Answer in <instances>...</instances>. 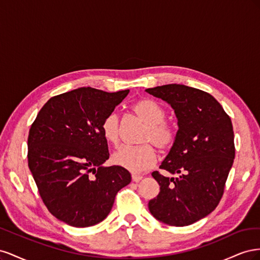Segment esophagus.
Instances as JSON below:
<instances>
[{
  "label": "esophagus",
  "instance_id": "1",
  "mask_svg": "<svg viewBox=\"0 0 260 260\" xmlns=\"http://www.w3.org/2000/svg\"><path fill=\"white\" fill-rule=\"evenodd\" d=\"M143 179L142 176H138V175H132V181L133 182H140L141 180Z\"/></svg>",
  "mask_w": 260,
  "mask_h": 260
}]
</instances>
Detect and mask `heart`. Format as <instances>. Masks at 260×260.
Returning <instances> with one entry per match:
<instances>
[{"label": "heart", "mask_w": 260, "mask_h": 260, "mask_svg": "<svg viewBox=\"0 0 260 260\" xmlns=\"http://www.w3.org/2000/svg\"><path fill=\"white\" fill-rule=\"evenodd\" d=\"M132 111L146 124L142 142H152L157 148L165 151L175 143L176 130L165 119V109L153 100H141L132 106ZM103 138L108 143L116 144L119 140V117L116 113H109L101 124ZM112 161L116 166L131 172H142L151 168L156 161V154L152 145L121 146L112 155Z\"/></svg>", "instance_id": "obj_1"}]
</instances>
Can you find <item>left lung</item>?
Wrapping results in <instances>:
<instances>
[{
  "label": "left lung",
  "instance_id": "8db88e82",
  "mask_svg": "<svg viewBox=\"0 0 260 260\" xmlns=\"http://www.w3.org/2000/svg\"><path fill=\"white\" fill-rule=\"evenodd\" d=\"M175 111L178 131L160 169L179 177L152 176L160 192L148 202L151 214L175 226L205 218L219 204L235 155L230 117L209 93L184 84L145 90Z\"/></svg>",
  "mask_w": 260,
  "mask_h": 260
}]
</instances>
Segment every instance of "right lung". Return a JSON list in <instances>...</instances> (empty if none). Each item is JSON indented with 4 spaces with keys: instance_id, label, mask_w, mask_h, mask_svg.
Instances as JSON below:
<instances>
[{
    "instance_id": "1",
    "label": "right lung",
    "mask_w": 260,
    "mask_h": 260,
    "mask_svg": "<svg viewBox=\"0 0 260 260\" xmlns=\"http://www.w3.org/2000/svg\"><path fill=\"white\" fill-rule=\"evenodd\" d=\"M129 90L114 93L79 88L51 98L39 112L28 137V166L51 214L76 228L108 216L117 192L131 182L109 158L101 124Z\"/></svg>"
}]
</instances>
